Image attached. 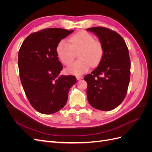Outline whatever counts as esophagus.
I'll return each mask as SVG.
<instances>
[{
    "label": "esophagus",
    "mask_w": 152,
    "mask_h": 152,
    "mask_svg": "<svg viewBox=\"0 0 152 152\" xmlns=\"http://www.w3.org/2000/svg\"><path fill=\"white\" fill-rule=\"evenodd\" d=\"M82 77H81V76H77V80H81V79H82Z\"/></svg>",
    "instance_id": "1"
}]
</instances>
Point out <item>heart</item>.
<instances>
[{"mask_svg": "<svg viewBox=\"0 0 152 152\" xmlns=\"http://www.w3.org/2000/svg\"><path fill=\"white\" fill-rule=\"evenodd\" d=\"M70 44L61 40L56 47V53L61 61L65 65H70L78 53L79 60L69 66L66 71L73 75H80L92 66L98 65L103 56V46L99 40L86 31H80L69 39Z\"/></svg>", "mask_w": 152, "mask_h": 152, "instance_id": "1", "label": "heart"}]
</instances>
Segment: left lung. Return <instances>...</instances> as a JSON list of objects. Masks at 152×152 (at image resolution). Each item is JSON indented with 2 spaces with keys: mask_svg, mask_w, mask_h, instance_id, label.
<instances>
[{
  "mask_svg": "<svg viewBox=\"0 0 152 152\" xmlns=\"http://www.w3.org/2000/svg\"><path fill=\"white\" fill-rule=\"evenodd\" d=\"M87 30L98 36L104 49L98 67L84 77L87 99L93 108L109 111L117 107L127 94L131 75L129 50L116 31L102 26Z\"/></svg>",
  "mask_w": 152,
  "mask_h": 152,
  "instance_id": "obj_1",
  "label": "left lung"
}]
</instances>
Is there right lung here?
I'll use <instances>...</instances> for the list:
<instances>
[{
  "label": "right lung",
  "instance_id": "obj_1",
  "mask_svg": "<svg viewBox=\"0 0 152 152\" xmlns=\"http://www.w3.org/2000/svg\"><path fill=\"white\" fill-rule=\"evenodd\" d=\"M73 30L49 28L31 34L18 53V68L21 84L30 103L43 114L56 113L67 102L70 87L77 79L61 75L63 66L58 60L56 47Z\"/></svg>",
  "mask_w": 152,
  "mask_h": 152
}]
</instances>
